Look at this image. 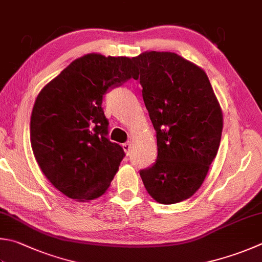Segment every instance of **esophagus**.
I'll return each mask as SVG.
<instances>
[{"instance_id": "34e87169", "label": "esophagus", "mask_w": 262, "mask_h": 262, "mask_svg": "<svg viewBox=\"0 0 262 262\" xmlns=\"http://www.w3.org/2000/svg\"><path fill=\"white\" fill-rule=\"evenodd\" d=\"M122 147H123V149H124V151L126 152V154H129L130 150H131V148H132V142L131 141H126V142H124V144L122 145Z\"/></svg>"}]
</instances>
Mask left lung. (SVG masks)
<instances>
[{"mask_svg":"<svg viewBox=\"0 0 262 262\" xmlns=\"http://www.w3.org/2000/svg\"><path fill=\"white\" fill-rule=\"evenodd\" d=\"M133 61L157 139V159L140 177L159 203H179L208 174L220 145L223 113L205 72L177 53L145 52Z\"/></svg>","mask_w":262,"mask_h":262,"instance_id":"8db88e82","label":"left lung"}]
</instances>
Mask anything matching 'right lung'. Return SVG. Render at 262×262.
<instances>
[{
  "label": "right lung",
  "instance_id": "obj_1",
  "mask_svg": "<svg viewBox=\"0 0 262 262\" xmlns=\"http://www.w3.org/2000/svg\"><path fill=\"white\" fill-rule=\"evenodd\" d=\"M133 58L90 53L44 86L34 103L31 144L48 180L73 200L89 201L110 187L125 152L107 138L102 98L137 78Z\"/></svg>",
  "mask_w": 262,
  "mask_h": 262
}]
</instances>
